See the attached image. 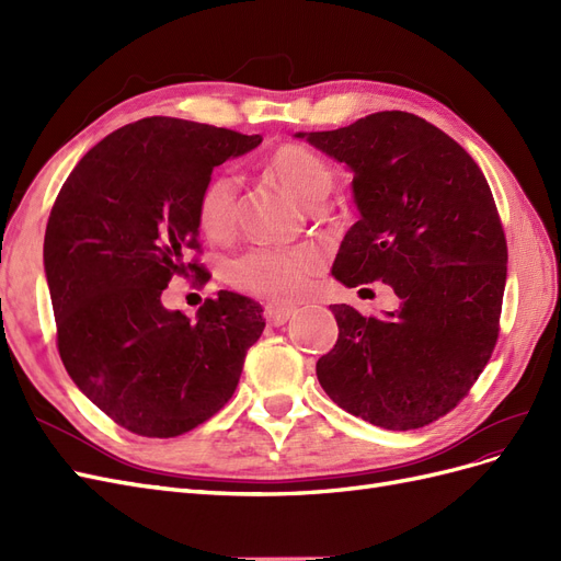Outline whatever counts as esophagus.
Returning <instances> with one entry per match:
<instances>
[{"label": "esophagus", "mask_w": 561, "mask_h": 561, "mask_svg": "<svg viewBox=\"0 0 561 561\" xmlns=\"http://www.w3.org/2000/svg\"><path fill=\"white\" fill-rule=\"evenodd\" d=\"M293 313H295L293 309L276 307V304H266V307H264V318H266L268 325H274V328L285 325V322L290 320V316H293Z\"/></svg>", "instance_id": "34e87169"}]
</instances>
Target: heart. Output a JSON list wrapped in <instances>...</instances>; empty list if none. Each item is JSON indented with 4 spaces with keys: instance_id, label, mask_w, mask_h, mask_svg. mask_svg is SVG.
Here are the masks:
<instances>
[{
    "instance_id": "obj_1",
    "label": "heart",
    "mask_w": 561,
    "mask_h": 561,
    "mask_svg": "<svg viewBox=\"0 0 561 561\" xmlns=\"http://www.w3.org/2000/svg\"><path fill=\"white\" fill-rule=\"evenodd\" d=\"M274 175L301 206L325 201L334 186L330 165L316 151L301 145H285L268 159ZM201 231L213 241L227 239L239 222V180L231 173H215L201 186L196 201ZM322 266L316 248H252L231 264V280L241 290L274 301H295L307 295L311 278Z\"/></svg>"
}]
</instances>
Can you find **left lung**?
<instances>
[{
    "mask_svg": "<svg viewBox=\"0 0 561 561\" xmlns=\"http://www.w3.org/2000/svg\"><path fill=\"white\" fill-rule=\"evenodd\" d=\"M295 138L353 173L360 219L332 276L346 287L383 280L400 299L383 318L332 304L339 339L318 381L375 426H428L468 396L499 339L507 245L489 184L461 145L410 112Z\"/></svg>",
    "mask_w": 561,
    "mask_h": 561,
    "instance_id": "left-lung-1",
    "label": "left lung"
}]
</instances>
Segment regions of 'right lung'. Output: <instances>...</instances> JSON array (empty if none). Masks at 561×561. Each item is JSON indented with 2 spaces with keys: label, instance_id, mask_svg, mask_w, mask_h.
Returning a JSON list of instances; mask_svg holds the SVG:
<instances>
[{
  "label": "right lung",
  "instance_id": "right-lung-1",
  "mask_svg": "<svg viewBox=\"0 0 561 561\" xmlns=\"http://www.w3.org/2000/svg\"><path fill=\"white\" fill-rule=\"evenodd\" d=\"M260 135L149 116L83 157L50 210L44 271L67 375L98 410L145 437H175L217 414L264 330L254 299L219 290L196 320L163 307L173 276L208 274L196 201L215 165Z\"/></svg>",
  "mask_w": 561,
  "mask_h": 561
}]
</instances>
